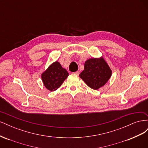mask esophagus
<instances>
[{
  "label": "esophagus",
  "mask_w": 148,
  "mask_h": 148,
  "mask_svg": "<svg viewBox=\"0 0 148 148\" xmlns=\"http://www.w3.org/2000/svg\"><path fill=\"white\" fill-rule=\"evenodd\" d=\"M73 74H75V75H78L79 74V72L78 71H75V72H74V73H73Z\"/></svg>",
  "instance_id": "esophagus-1"
}]
</instances>
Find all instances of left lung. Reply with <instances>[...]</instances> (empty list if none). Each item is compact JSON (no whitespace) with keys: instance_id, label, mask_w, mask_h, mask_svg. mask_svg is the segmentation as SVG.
Masks as SVG:
<instances>
[{"instance_id":"left-lung-1","label":"left lung","mask_w":148,"mask_h":148,"mask_svg":"<svg viewBox=\"0 0 148 148\" xmlns=\"http://www.w3.org/2000/svg\"><path fill=\"white\" fill-rule=\"evenodd\" d=\"M84 67L79 77L89 88L95 90L104 86L112 76V70L102 56L86 60Z\"/></svg>"}]
</instances>
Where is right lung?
<instances>
[{
    "label": "right lung",
    "instance_id": "1",
    "mask_svg": "<svg viewBox=\"0 0 148 148\" xmlns=\"http://www.w3.org/2000/svg\"><path fill=\"white\" fill-rule=\"evenodd\" d=\"M69 75L68 71L62 66L58 61L53 62L41 73L44 86L50 91L59 88Z\"/></svg>",
    "mask_w": 148,
    "mask_h": 148
}]
</instances>
